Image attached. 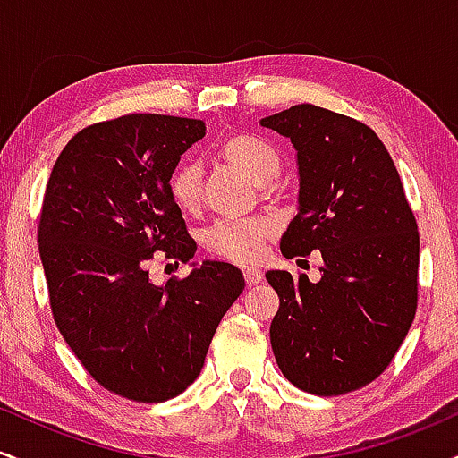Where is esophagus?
I'll return each mask as SVG.
<instances>
[{
    "label": "esophagus",
    "mask_w": 458,
    "mask_h": 458,
    "mask_svg": "<svg viewBox=\"0 0 458 458\" xmlns=\"http://www.w3.org/2000/svg\"><path fill=\"white\" fill-rule=\"evenodd\" d=\"M243 276H245L247 286H256V284L262 282V271L254 269V267H247V269L243 271Z\"/></svg>",
    "instance_id": "obj_1"
}]
</instances>
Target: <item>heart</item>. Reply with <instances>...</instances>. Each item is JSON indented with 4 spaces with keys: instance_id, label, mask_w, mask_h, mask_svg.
I'll use <instances>...</instances> for the list:
<instances>
[{
    "instance_id": "heart-1",
    "label": "heart",
    "mask_w": 458,
    "mask_h": 458,
    "mask_svg": "<svg viewBox=\"0 0 458 458\" xmlns=\"http://www.w3.org/2000/svg\"><path fill=\"white\" fill-rule=\"evenodd\" d=\"M219 157L250 176L262 191H271V181L280 174L282 157L269 141L256 135H230L217 146ZM167 191L181 211H196L202 199V170L196 161L185 159L167 178ZM277 233L276 219H224L208 228L204 243L219 259L233 262H256L265 254L267 241Z\"/></svg>"
}]
</instances>
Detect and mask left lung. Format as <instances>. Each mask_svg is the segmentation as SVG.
Instances as JSON below:
<instances>
[{
	"label": "left lung",
	"instance_id": "left-lung-1",
	"mask_svg": "<svg viewBox=\"0 0 458 458\" xmlns=\"http://www.w3.org/2000/svg\"><path fill=\"white\" fill-rule=\"evenodd\" d=\"M291 138L299 213L282 236L286 259L320 251V280L269 271L280 297L271 346L299 390L340 396L390 366L418 310L420 234L390 152L370 127L317 105L260 120Z\"/></svg>",
	"mask_w": 458,
	"mask_h": 458
}]
</instances>
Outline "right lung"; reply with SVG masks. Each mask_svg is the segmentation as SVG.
<instances>
[{
  "mask_svg": "<svg viewBox=\"0 0 458 458\" xmlns=\"http://www.w3.org/2000/svg\"><path fill=\"white\" fill-rule=\"evenodd\" d=\"M204 133L176 115L105 120L72 135L47 182L38 251L54 320L88 375L127 401L185 392L245 288L236 267L208 260L163 286L148 280L155 254H196L167 178Z\"/></svg>",
  "mask_w": 458,
  "mask_h": 458,
  "instance_id": "add662e5",
  "label": "right lung"
}]
</instances>
